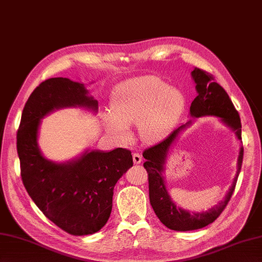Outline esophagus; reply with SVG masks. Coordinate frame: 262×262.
Listing matches in <instances>:
<instances>
[{
    "instance_id": "1",
    "label": "esophagus",
    "mask_w": 262,
    "mask_h": 262,
    "mask_svg": "<svg viewBox=\"0 0 262 262\" xmlns=\"http://www.w3.org/2000/svg\"><path fill=\"white\" fill-rule=\"evenodd\" d=\"M133 161H134L135 164H140L142 162V155L138 153L133 154Z\"/></svg>"
}]
</instances>
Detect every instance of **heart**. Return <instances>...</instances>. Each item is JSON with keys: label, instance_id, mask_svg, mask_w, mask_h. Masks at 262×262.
Returning a JSON list of instances; mask_svg holds the SVG:
<instances>
[{"label": "heart", "instance_id": "heart-1", "mask_svg": "<svg viewBox=\"0 0 262 262\" xmlns=\"http://www.w3.org/2000/svg\"><path fill=\"white\" fill-rule=\"evenodd\" d=\"M183 93L157 76L126 81L111 97V114L104 118L105 129L118 138L129 134L128 126L137 124L144 143H157L168 136L185 110Z\"/></svg>", "mask_w": 262, "mask_h": 262}]
</instances>
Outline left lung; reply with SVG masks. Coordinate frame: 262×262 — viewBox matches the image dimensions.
Wrapping results in <instances>:
<instances>
[{
    "mask_svg": "<svg viewBox=\"0 0 262 262\" xmlns=\"http://www.w3.org/2000/svg\"><path fill=\"white\" fill-rule=\"evenodd\" d=\"M191 77L196 84L197 97L193 99L190 105L191 118L199 117H217L222 124L234 132L237 141L241 142V120L238 113L233 105L229 94L219 83L214 82V77L206 72L194 68L191 72ZM192 119L182 124L166 136L163 141L155 145L146 148L143 152V157L146 161L144 162V168L148 173V191L149 203L157 214L161 223L168 229L173 231H192L203 229L219 217L222 211L230 202L231 196L236 185L237 177L240 174L242 161H243V146H240L236 162V173L233 179L232 185L226 192L223 200L214 205L207 210L190 211L180 207L172 200L166 188L165 181V164L168 155L173 147L181 133L187 127L192 124ZM242 143V142H241Z\"/></svg>",
    "mask_w": 262,
    "mask_h": 262,
    "instance_id": "1",
    "label": "left lung"
}]
</instances>
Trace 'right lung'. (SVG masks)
<instances>
[{"label": "right lung", "mask_w": 262, "mask_h": 262, "mask_svg": "<svg viewBox=\"0 0 262 262\" xmlns=\"http://www.w3.org/2000/svg\"><path fill=\"white\" fill-rule=\"evenodd\" d=\"M63 108H82L94 115L98 100L84 83L52 77L35 89L22 111L16 135L21 178L26 190L48 220L72 235L93 234L107 223L114 188L133 166L130 151L86 148L76 158L55 162L39 147L41 119Z\"/></svg>", "instance_id": "obj_1"}]
</instances>
